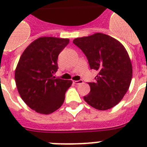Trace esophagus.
<instances>
[{
    "instance_id": "obj_1",
    "label": "esophagus",
    "mask_w": 147,
    "mask_h": 147,
    "mask_svg": "<svg viewBox=\"0 0 147 147\" xmlns=\"http://www.w3.org/2000/svg\"><path fill=\"white\" fill-rule=\"evenodd\" d=\"M73 82L76 85H80V84H82L83 81L82 80H79V81H73Z\"/></svg>"
}]
</instances>
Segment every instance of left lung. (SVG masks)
Here are the masks:
<instances>
[{"mask_svg":"<svg viewBox=\"0 0 147 147\" xmlns=\"http://www.w3.org/2000/svg\"><path fill=\"white\" fill-rule=\"evenodd\" d=\"M73 42L88 58L90 67L97 72L95 82L84 100L95 109L106 110L119 104L130 85L132 67L129 54L119 40L96 33L78 37Z\"/></svg>","mask_w":147,"mask_h":147,"instance_id":"8db88e82","label":"left lung"}]
</instances>
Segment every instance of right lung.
<instances>
[{
  "instance_id": "right-lung-1",
  "label": "right lung",
  "mask_w": 147,
  "mask_h": 147,
  "mask_svg": "<svg viewBox=\"0 0 147 147\" xmlns=\"http://www.w3.org/2000/svg\"><path fill=\"white\" fill-rule=\"evenodd\" d=\"M69 39L41 37L24 50L17 65L15 79L18 93L28 107L51 114L62 105L71 80L55 79L59 53Z\"/></svg>"
}]
</instances>
